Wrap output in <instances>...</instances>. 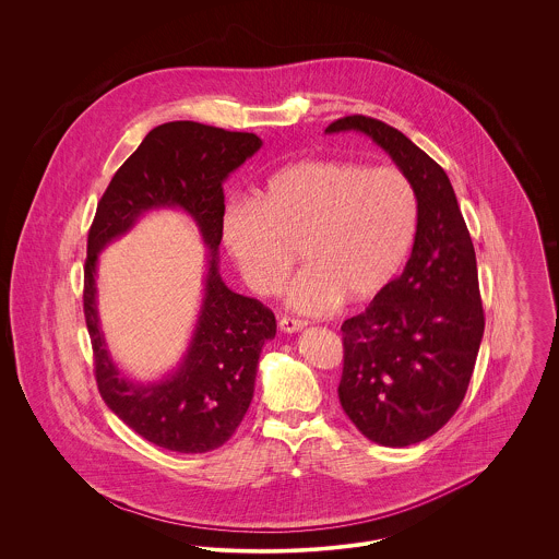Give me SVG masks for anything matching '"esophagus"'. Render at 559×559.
Segmentation results:
<instances>
[{"mask_svg": "<svg viewBox=\"0 0 559 559\" xmlns=\"http://www.w3.org/2000/svg\"><path fill=\"white\" fill-rule=\"evenodd\" d=\"M306 324H308L306 320L293 319V317H281V320H278V326H281V331H285V333L301 331Z\"/></svg>", "mask_w": 559, "mask_h": 559, "instance_id": "esophagus-1", "label": "esophagus"}]
</instances>
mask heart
I'll list each match as a JSON object with an SVG mask.
<instances>
[{"label":"heart","instance_id":"1","mask_svg":"<svg viewBox=\"0 0 559 559\" xmlns=\"http://www.w3.org/2000/svg\"><path fill=\"white\" fill-rule=\"evenodd\" d=\"M417 226L419 199L402 169L344 159L292 163L255 203H230L222 215L224 245L260 295L281 292L299 249L306 267L287 301L306 314L383 292L406 264Z\"/></svg>","mask_w":559,"mask_h":559}]
</instances>
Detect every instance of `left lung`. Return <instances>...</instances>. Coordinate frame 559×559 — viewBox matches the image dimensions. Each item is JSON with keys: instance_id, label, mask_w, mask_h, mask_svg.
Wrapping results in <instances>:
<instances>
[{"instance_id": "1", "label": "left lung", "mask_w": 559, "mask_h": 559, "mask_svg": "<svg viewBox=\"0 0 559 559\" xmlns=\"http://www.w3.org/2000/svg\"><path fill=\"white\" fill-rule=\"evenodd\" d=\"M347 130L372 138L419 199L404 272L342 324V408L371 442L400 449L433 436L465 399L484 335L478 264L447 171L372 117H342L324 132Z\"/></svg>"}]
</instances>
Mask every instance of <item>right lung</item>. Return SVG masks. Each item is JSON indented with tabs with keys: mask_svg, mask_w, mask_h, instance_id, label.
I'll list each match as a JSON object with an SVG mask.
<instances>
[{
	"mask_svg": "<svg viewBox=\"0 0 559 559\" xmlns=\"http://www.w3.org/2000/svg\"><path fill=\"white\" fill-rule=\"evenodd\" d=\"M262 146L255 133L228 132L197 121L151 130L112 176L87 233L83 314L94 349V374L108 408L138 436L174 452H207L233 438L255 385L260 352L276 335L272 310L230 292L217 272L224 180ZM180 206L197 222L213 258L193 342L176 373L133 384L107 356L95 308V262L110 239L148 209Z\"/></svg>",
	"mask_w": 559,
	"mask_h": 559,
	"instance_id": "obj_1",
	"label": "right lung"
}]
</instances>
